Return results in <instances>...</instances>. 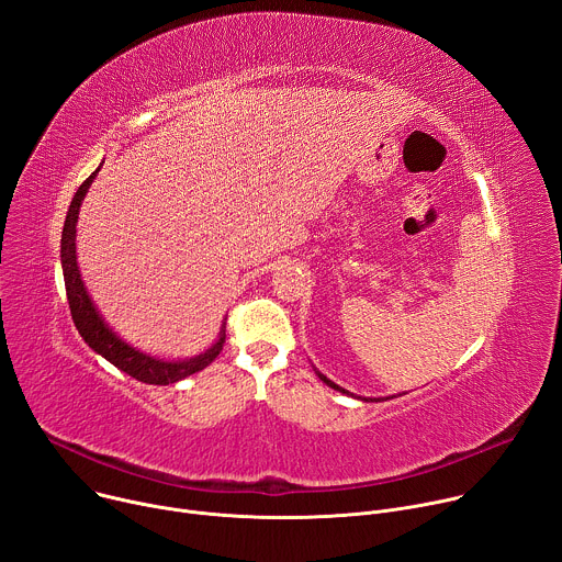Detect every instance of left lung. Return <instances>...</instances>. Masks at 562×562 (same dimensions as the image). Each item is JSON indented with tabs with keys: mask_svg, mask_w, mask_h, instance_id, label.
Wrapping results in <instances>:
<instances>
[{
	"mask_svg": "<svg viewBox=\"0 0 562 562\" xmlns=\"http://www.w3.org/2000/svg\"><path fill=\"white\" fill-rule=\"evenodd\" d=\"M316 374H318V376H321V381H323V383H327V385H329V387H334V390H338V392H345V390H342V387H338V385H336V383H334V381H329V379H327V376H325V374H321V372H318V370H316ZM345 394H347V392H345ZM359 398H361V396H359ZM363 401H368V398H363Z\"/></svg>",
	"mask_w": 562,
	"mask_h": 562,
	"instance_id": "left-lung-1",
	"label": "left lung"
}]
</instances>
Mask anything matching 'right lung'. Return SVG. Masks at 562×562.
<instances>
[{"instance_id":"add662e5","label":"right lung","mask_w":562,"mask_h":562,"mask_svg":"<svg viewBox=\"0 0 562 562\" xmlns=\"http://www.w3.org/2000/svg\"><path fill=\"white\" fill-rule=\"evenodd\" d=\"M100 170V168H98ZM95 172H91L82 186L78 188V192L71 199V206L65 220V228H63V241H60V258H63V273H65V289H67V300H69V310H71V318L74 325L78 329V334L85 338V342L98 351L100 356L116 366L119 370H123L125 374L134 376L136 381L149 383V385H170L177 383L203 368H209L224 347L226 342V325L220 331L217 342L206 349L203 353L194 356V359L188 361H161L155 359V356L143 353L140 349L130 347L127 342H123L108 325L105 321L100 318V314L95 312L93 302L80 280V271H78V262H76V222H78V213H80V203L91 186V181L95 179Z\"/></svg>"}]
</instances>
